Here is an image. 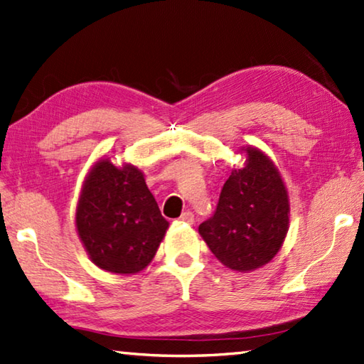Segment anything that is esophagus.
<instances>
[{
    "instance_id": "obj_1",
    "label": "esophagus",
    "mask_w": 364,
    "mask_h": 364,
    "mask_svg": "<svg viewBox=\"0 0 364 364\" xmlns=\"http://www.w3.org/2000/svg\"><path fill=\"white\" fill-rule=\"evenodd\" d=\"M180 220H183V223H186V224H192L194 223V215H192V211H184L180 216Z\"/></svg>"
}]
</instances>
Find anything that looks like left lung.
Returning a JSON list of instances; mask_svg holds the SVG:
<instances>
[{
  "mask_svg": "<svg viewBox=\"0 0 364 364\" xmlns=\"http://www.w3.org/2000/svg\"><path fill=\"white\" fill-rule=\"evenodd\" d=\"M245 167L232 170L215 215L198 233L216 259L233 272H252L272 260L289 230V194L279 170L254 146L243 148Z\"/></svg>",
  "mask_w": 364,
  "mask_h": 364,
  "instance_id": "obj_1",
  "label": "left lung"
}]
</instances>
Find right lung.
I'll use <instances>...</instances> for the list:
<instances>
[{
    "mask_svg": "<svg viewBox=\"0 0 364 364\" xmlns=\"http://www.w3.org/2000/svg\"><path fill=\"white\" fill-rule=\"evenodd\" d=\"M75 225L91 262L117 274L148 267L168 229L144 173L110 159L97 161L85 178Z\"/></svg>",
    "mask_w": 364,
    "mask_h": 364,
    "instance_id": "right-lung-1",
    "label": "right lung"
}]
</instances>
